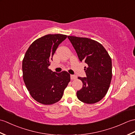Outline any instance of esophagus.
Here are the masks:
<instances>
[{"label":"esophagus","mask_w":135,"mask_h":135,"mask_svg":"<svg viewBox=\"0 0 135 135\" xmlns=\"http://www.w3.org/2000/svg\"><path fill=\"white\" fill-rule=\"evenodd\" d=\"M76 78V76L75 75H71V80H74Z\"/></svg>","instance_id":"34e87169"}]
</instances>
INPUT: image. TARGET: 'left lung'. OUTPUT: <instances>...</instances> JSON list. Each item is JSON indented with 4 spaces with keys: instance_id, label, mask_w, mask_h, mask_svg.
I'll return each instance as SVG.
<instances>
[{
    "instance_id": "obj_1",
    "label": "left lung",
    "mask_w": 135,
    "mask_h": 135,
    "mask_svg": "<svg viewBox=\"0 0 135 135\" xmlns=\"http://www.w3.org/2000/svg\"><path fill=\"white\" fill-rule=\"evenodd\" d=\"M80 61L87 64L84 67L86 78L78 77L83 87L76 95L80 101L87 104L99 102L105 96L112 78V59L102 44L84 37L68 36Z\"/></svg>"
}]
</instances>
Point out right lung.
<instances>
[{"mask_svg": "<svg viewBox=\"0 0 135 135\" xmlns=\"http://www.w3.org/2000/svg\"><path fill=\"white\" fill-rule=\"evenodd\" d=\"M67 37L61 34H48L30 45L22 61L23 79L30 95L44 105L60 101L70 82L67 71L52 72L48 67L58 46Z\"/></svg>", "mask_w": 135, "mask_h": 135, "instance_id": "1", "label": "right lung"}]
</instances>
